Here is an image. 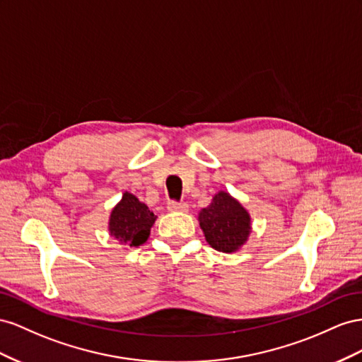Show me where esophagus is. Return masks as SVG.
Returning a JSON list of instances; mask_svg holds the SVG:
<instances>
[{"instance_id":"1","label":"esophagus","mask_w":362,"mask_h":362,"mask_svg":"<svg viewBox=\"0 0 362 362\" xmlns=\"http://www.w3.org/2000/svg\"><path fill=\"white\" fill-rule=\"evenodd\" d=\"M167 208H168L170 212H187V211H188V204H187V203L170 202Z\"/></svg>"}]
</instances>
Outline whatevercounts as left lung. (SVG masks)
Segmentation results:
<instances>
[{"mask_svg": "<svg viewBox=\"0 0 362 362\" xmlns=\"http://www.w3.org/2000/svg\"><path fill=\"white\" fill-rule=\"evenodd\" d=\"M199 223L206 241L223 253L240 250L252 232L250 214L226 191L215 194L208 208L199 212Z\"/></svg>", "mask_w": 362, "mask_h": 362, "instance_id": "obj_1", "label": "left lung"}]
</instances>
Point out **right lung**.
<instances>
[{
	"instance_id": "obj_1",
	"label": "right lung",
	"mask_w": 362,
	"mask_h": 362,
	"mask_svg": "<svg viewBox=\"0 0 362 362\" xmlns=\"http://www.w3.org/2000/svg\"><path fill=\"white\" fill-rule=\"evenodd\" d=\"M158 216L146 203L139 202L135 195L124 192L119 203L112 209L109 218V233L119 244L138 247L150 236L151 226Z\"/></svg>"
}]
</instances>
